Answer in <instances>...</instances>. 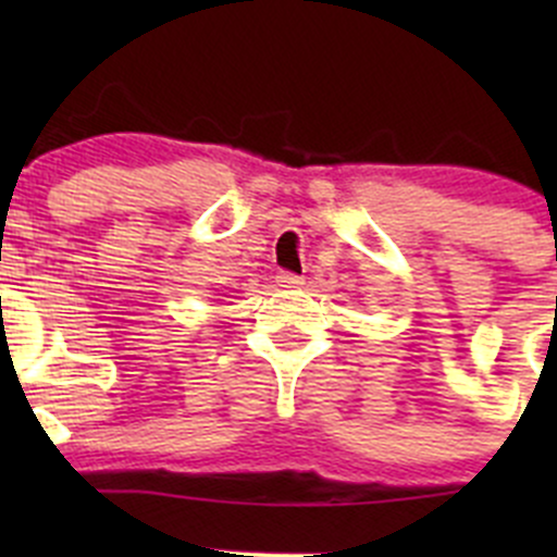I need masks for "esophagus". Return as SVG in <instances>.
<instances>
[{"mask_svg":"<svg viewBox=\"0 0 557 557\" xmlns=\"http://www.w3.org/2000/svg\"><path fill=\"white\" fill-rule=\"evenodd\" d=\"M274 283H277L280 288H299V285H305V277H301V274L283 272V269H280V272L274 274Z\"/></svg>","mask_w":557,"mask_h":557,"instance_id":"34e87169","label":"esophagus"}]
</instances>
